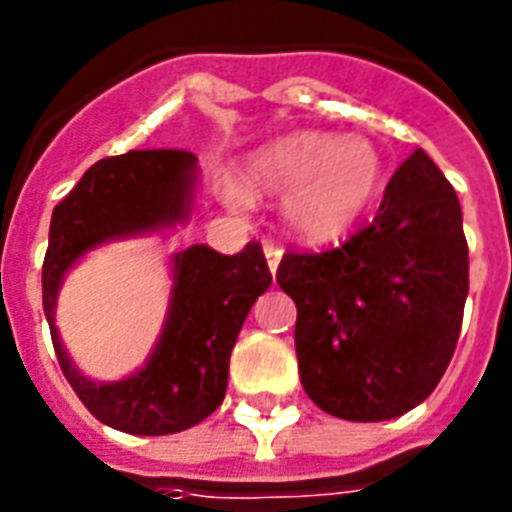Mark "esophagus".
Returning <instances> with one entry per match:
<instances>
[{
    "label": "esophagus",
    "mask_w": 512,
    "mask_h": 512,
    "mask_svg": "<svg viewBox=\"0 0 512 512\" xmlns=\"http://www.w3.org/2000/svg\"><path fill=\"white\" fill-rule=\"evenodd\" d=\"M263 252H265V260H268V268H271V273H276V268H279V263H281V252H284V249H281L279 244H273V241H265Z\"/></svg>",
    "instance_id": "34e87169"
}]
</instances>
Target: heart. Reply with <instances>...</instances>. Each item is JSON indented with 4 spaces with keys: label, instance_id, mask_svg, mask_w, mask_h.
<instances>
[{
    "label": "heart",
    "instance_id": "b5f03b06",
    "mask_svg": "<svg viewBox=\"0 0 512 512\" xmlns=\"http://www.w3.org/2000/svg\"><path fill=\"white\" fill-rule=\"evenodd\" d=\"M382 159L364 138L329 132H295L276 140L249 162L244 183L252 193L284 196L281 217L305 241H329L348 231L382 188ZM231 207H249V193L225 185Z\"/></svg>",
    "mask_w": 512,
    "mask_h": 512
}]
</instances>
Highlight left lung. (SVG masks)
Returning a JSON list of instances; mask_svg holds the SVG:
<instances>
[{
    "mask_svg": "<svg viewBox=\"0 0 512 512\" xmlns=\"http://www.w3.org/2000/svg\"><path fill=\"white\" fill-rule=\"evenodd\" d=\"M276 281L297 305V364L313 404L350 422L398 417L436 390L457 348L468 297L460 199L417 148L372 223L335 249H289Z\"/></svg>",
    "mask_w": 512,
    "mask_h": 512,
    "instance_id": "8db88e82",
    "label": "left lung"
}]
</instances>
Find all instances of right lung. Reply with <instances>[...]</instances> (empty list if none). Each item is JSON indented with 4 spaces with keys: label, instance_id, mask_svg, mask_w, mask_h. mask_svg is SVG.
<instances>
[{
    "label": "right lung",
    "instance_id": "obj_1",
    "mask_svg": "<svg viewBox=\"0 0 512 512\" xmlns=\"http://www.w3.org/2000/svg\"><path fill=\"white\" fill-rule=\"evenodd\" d=\"M196 156L183 148L127 151L100 159L52 209L42 265V305L58 364L100 422L132 436H167L201 422L223 404L228 361L249 308L271 287L260 241L239 255L196 244L175 257V289L154 356L122 382L79 374L55 329V297L63 273L103 241L146 233L188 217Z\"/></svg>",
    "mask_w": 512,
    "mask_h": 512
}]
</instances>
